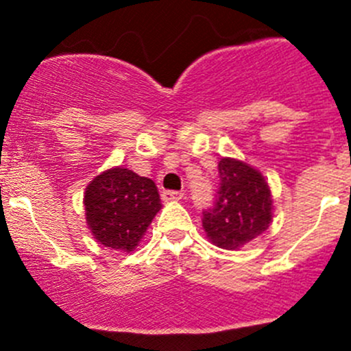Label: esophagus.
Listing matches in <instances>:
<instances>
[{
  "instance_id": "esophagus-1",
  "label": "esophagus",
  "mask_w": 351,
  "mask_h": 351,
  "mask_svg": "<svg viewBox=\"0 0 351 351\" xmlns=\"http://www.w3.org/2000/svg\"><path fill=\"white\" fill-rule=\"evenodd\" d=\"M162 198H165V200H182L183 193L176 192V190H165V192H162Z\"/></svg>"
}]
</instances>
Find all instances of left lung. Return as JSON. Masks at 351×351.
Wrapping results in <instances>:
<instances>
[{
	"mask_svg": "<svg viewBox=\"0 0 351 351\" xmlns=\"http://www.w3.org/2000/svg\"><path fill=\"white\" fill-rule=\"evenodd\" d=\"M219 189L202 224L208 239L224 250H238L265 232L271 222V193L261 173L236 159L219 161Z\"/></svg>",
	"mask_w": 351,
	"mask_h": 351,
	"instance_id": "8db88e82",
	"label": "left lung"
}]
</instances>
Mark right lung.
I'll return each instance as SVG.
<instances>
[{"label":"right lung","mask_w":351,"mask_h":351,"mask_svg":"<svg viewBox=\"0 0 351 351\" xmlns=\"http://www.w3.org/2000/svg\"><path fill=\"white\" fill-rule=\"evenodd\" d=\"M84 208L88 226L98 243L132 251L161 204L153 180L127 168H113L88 185Z\"/></svg>","instance_id":"add662e5"}]
</instances>
